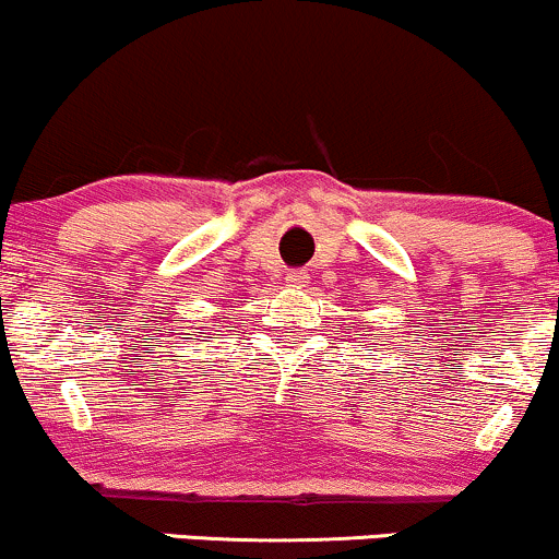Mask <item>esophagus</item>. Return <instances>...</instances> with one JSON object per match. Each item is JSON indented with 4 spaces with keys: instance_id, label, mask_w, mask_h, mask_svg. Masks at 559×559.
<instances>
[{
    "instance_id": "esophagus-1",
    "label": "esophagus",
    "mask_w": 559,
    "mask_h": 559,
    "mask_svg": "<svg viewBox=\"0 0 559 559\" xmlns=\"http://www.w3.org/2000/svg\"><path fill=\"white\" fill-rule=\"evenodd\" d=\"M286 284L288 286H297V288H301L307 284V275L305 273H299V271H292L286 275Z\"/></svg>"
}]
</instances>
